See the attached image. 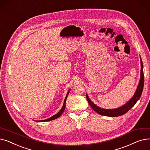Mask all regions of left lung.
Returning a JSON list of instances; mask_svg holds the SVG:
<instances>
[{
	"mask_svg": "<svg viewBox=\"0 0 150 150\" xmlns=\"http://www.w3.org/2000/svg\"><path fill=\"white\" fill-rule=\"evenodd\" d=\"M140 64H141L140 78L139 83L137 86L136 91L134 94L133 96L132 97V98L128 102H127L125 105H123V106L119 108H115V109H104L98 106L96 104H94L88 97V94L86 93V98H87L88 103L91 106V107L94 110V111L101 115H105L108 117H118L127 113L129 109H131L134 106V105L137 103V101L139 100L144 89V67H143L142 61L141 58H140Z\"/></svg>",
	"mask_w": 150,
	"mask_h": 150,
	"instance_id": "left-lung-1",
	"label": "left lung"
}]
</instances>
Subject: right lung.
Listing matches in <instances>:
<instances>
[{"label": "right lung", "instance_id": "1", "mask_svg": "<svg viewBox=\"0 0 150 150\" xmlns=\"http://www.w3.org/2000/svg\"><path fill=\"white\" fill-rule=\"evenodd\" d=\"M70 91V89L68 91V92H67V95H66V98H65V99H64V103H63V105H62V108L61 109L60 111H59L57 114H56L55 115H53L52 117H51L49 118V119H47L43 120H36V122H48V121H50V120H54V119H57V118L59 117L61 115V114L63 113V112H64V110H65V108H66V99H67V96H68V95H69V93Z\"/></svg>", "mask_w": 150, "mask_h": 150}]
</instances>
